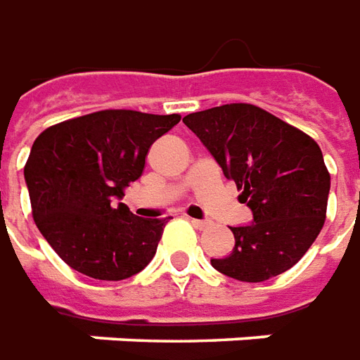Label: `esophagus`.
I'll use <instances>...</instances> for the list:
<instances>
[{
  "label": "esophagus",
  "instance_id": "1",
  "mask_svg": "<svg viewBox=\"0 0 360 360\" xmlns=\"http://www.w3.org/2000/svg\"><path fill=\"white\" fill-rule=\"evenodd\" d=\"M190 223H192L195 229H200V231H203V229H207V226L211 225V221H205V219H190Z\"/></svg>",
  "mask_w": 360,
  "mask_h": 360
}]
</instances>
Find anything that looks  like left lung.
<instances>
[{"label":"left lung","instance_id":"left-lung-1","mask_svg":"<svg viewBox=\"0 0 360 360\" xmlns=\"http://www.w3.org/2000/svg\"><path fill=\"white\" fill-rule=\"evenodd\" d=\"M184 124L242 190L254 221L231 226L234 248L211 266L238 281L259 283L304 256L326 221L330 172L314 139L244 103L184 116Z\"/></svg>","mask_w":360,"mask_h":360}]
</instances>
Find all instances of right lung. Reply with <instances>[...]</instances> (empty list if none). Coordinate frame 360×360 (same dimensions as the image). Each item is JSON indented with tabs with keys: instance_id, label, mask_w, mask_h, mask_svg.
I'll use <instances>...</instances> for the list:
<instances>
[{
	"instance_id": "1",
	"label": "right lung",
	"mask_w": 360,
	"mask_h": 360,
	"mask_svg": "<svg viewBox=\"0 0 360 360\" xmlns=\"http://www.w3.org/2000/svg\"><path fill=\"white\" fill-rule=\"evenodd\" d=\"M178 122V114L101 110L38 135L25 165L32 217L75 271L122 281L151 262L168 221L141 219L116 200L143 174L151 145Z\"/></svg>"
}]
</instances>
